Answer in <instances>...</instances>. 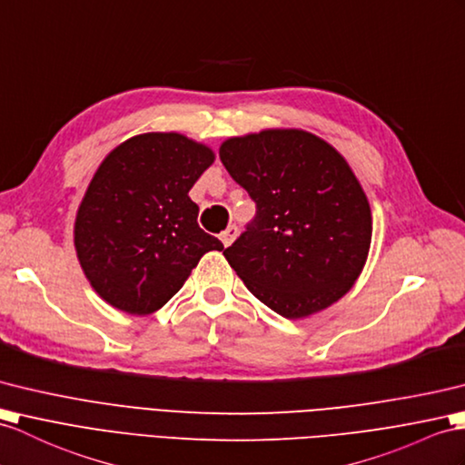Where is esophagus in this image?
Returning a JSON list of instances; mask_svg holds the SVG:
<instances>
[{
  "mask_svg": "<svg viewBox=\"0 0 465 465\" xmlns=\"http://www.w3.org/2000/svg\"><path fill=\"white\" fill-rule=\"evenodd\" d=\"M236 236H239V226H236V224H231L229 229H226V231L221 234V242H223V246H231V244H232V241L236 239Z\"/></svg>",
  "mask_w": 465,
  "mask_h": 465,
  "instance_id": "34e87169",
  "label": "esophagus"
}]
</instances>
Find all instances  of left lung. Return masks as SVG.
<instances>
[{
	"label": "left lung",
	"instance_id": "8db88e82",
	"mask_svg": "<svg viewBox=\"0 0 465 465\" xmlns=\"http://www.w3.org/2000/svg\"><path fill=\"white\" fill-rule=\"evenodd\" d=\"M219 155L256 203L254 219L223 252L246 288L288 320L343 298L372 234L367 195L345 157L303 130L229 138Z\"/></svg>",
	"mask_w": 465,
	"mask_h": 465
}]
</instances>
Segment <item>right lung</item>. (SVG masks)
Segmentation results:
<instances>
[{"label":"right lung","mask_w":465,"mask_h":465,"mask_svg":"<svg viewBox=\"0 0 465 465\" xmlns=\"http://www.w3.org/2000/svg\"><path fill=\"white\" fill-rule=\"evenodd\" d=\"M214 162L175 132L140 134L100 163L74 221V248L98 296L132 315L153 313L223 242L197 224L189 189Z\"/></svg>","instance_id":"add662e5"}]
</instances>
